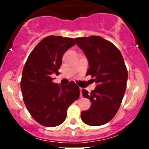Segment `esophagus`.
Masks as SVG:
<instances>
[{"instance_id": "1", "label": "esophagus", "mask_w": 149, "mask_h": 149, "mask_svg": "<svg viewBox=\"0 0 149 149\" xmlns=\"http://www.w3.org/2000/svg\"><path fill=\"white\" fill-rule=\"evenodd\" d=\"M81 91H82V89H81V88H80V97H82V93H81L82 92H81Z\"/></svg>"}]
</instances>
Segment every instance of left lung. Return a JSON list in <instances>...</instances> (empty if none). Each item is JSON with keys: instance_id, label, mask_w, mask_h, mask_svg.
Listing matches in <instances>:
<instances>
[{"instance_id": "8db88e82", "label": "left lung", "mask_w": 149, "mask_h": 149, "mask_svg": "<svg viewBox=\"0 0 149 149\" xmlns=\"http://www.w3.org/2000/svg\"><path fill=\"white\" fill-rule=\"evenodd\" d=\"M75 40L89 61L86 75H91L97 83L90 93L82 90L92 104L88 110L81 112V119L88 125H102L118 111L127 86V68L119 49L103 38L91 36Z\"/></svg>"}]
</instances>
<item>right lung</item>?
I'll list each match as a JSON object with an SVG mask.
<instances>
[{
	"label": "right lung",
	"mask_w": 149,
	"mask_h": 149,
	"mask_svg": "<svg viewBox=\"0 0 149 149\" xmlns=\"http://www.w3.org/2000/svg\"><path fill=\"white\" fill-rule=\"evenodd\" d=\"M76 45L74 39L49 36L36 46L26 61L21 80L22 96L27 110L38 123L55 127L65 120L67 109L80 96L78 86L53 83L52 73L58 70L68 49Z\"/></svg>",
	"instance_id": "1"
}]
</instances>
